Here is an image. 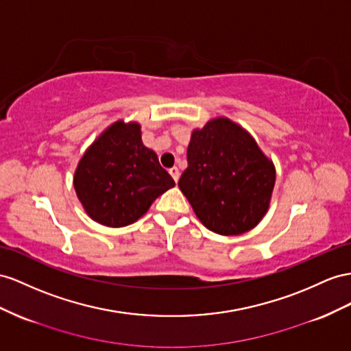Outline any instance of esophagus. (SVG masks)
Instances as JSON below:
<instances>
[{"label": "esophagus", "mask_w": 351, "mask_h": 351, "mask_svg": "<svg viewBox=\"0 0 351 351\" xmlns=\"http://www.w3.org/2000/svg\"><path fill=\"white\" fill-rule=\"evenodd\" d=\"M169 173L172 175V178L175 179V182H178V179H179V169H178V167H172V169H169Z\"/></svg>", "instance_id": "obj_1"}]
</instances>
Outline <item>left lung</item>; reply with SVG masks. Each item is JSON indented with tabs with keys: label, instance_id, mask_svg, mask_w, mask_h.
<instances>
[{
	"label": "left lung",
	"instance_id": "8db88e82",
	"mask_svg": "<svg viewBox=\"0 0 351 351\" xmlns=\"http://www.w3.org/2000/svg\"><path fill=\"white\" fill-rule=\"evenodd\" d=\"M186 160L178 185L206 228L237 236L263 219L276 170L240 125L217 119L194 130Z\"/></svg>",
	"mask_w": 351,
	"mask_h": 351
}]
</instances>
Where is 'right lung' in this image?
Masks as SVG:
<instances>
[{"label":"right lung","instance_id":"obj_1","mask_svg":"<svg viewBox=\"0 0 351 351\" xmlns=\"http://www.w3.org/2000/svg\"><path fill=\"white\" fill-rule=\"evenodd\" d=\"M74 186L90 218L119 228L139 219L175 181L142 143L141 125L117 121L80 160Z\"/></svg>","mask_w":351,"mask_h":351}]
</instances>
